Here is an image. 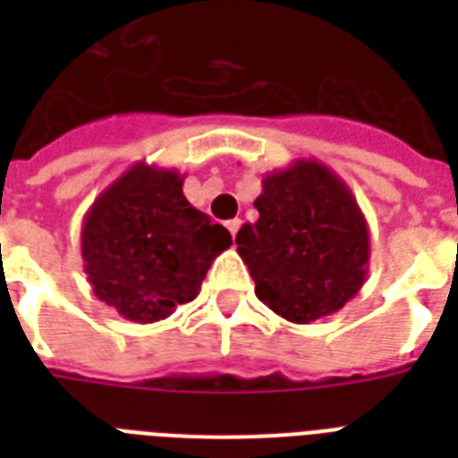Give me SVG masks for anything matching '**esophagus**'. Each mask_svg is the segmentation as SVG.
Returning <instances> with one entry per match:
<instances>
[{
	"instance_id": "34e87169",
	"label": "esophagus",
	"mask_w": 458,
	"mask_h": 458,
	"mask_svg": "<svg viewBox=\"0 0 458 458\" xmlns=\"http://www.w3.org/2000/svg\"><path fill=\"white\" fill-rule=\"evenodd\" d=\"M225 228L230 230V235L235 237V235H237V230H240V218H233V221L225 223Z\"/></svg>"
}]
</instances>
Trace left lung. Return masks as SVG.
I'll use <instances>...</instances> for the list:
<instances>
[{"mask_svg":"<svg viewBox=\"0 0 458 458\" xmlns=\"http://www.w3.org/2000/svg\"><path fill=\"white\" fill-rule=\"evenodd\" d=\"M261 187L259 221L235 237L257 297L290 323L340 311L366 283L370 257L369 223L347 182L316 158H297Z\"/></svg>","mask_w":458,"mask_h":458,"instance_id":"8db88e82","label":"left lung"}]
</instances>
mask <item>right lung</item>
I'll return each mask as SVG.
<instances>
[{"instance_id": "obj_1", "label": "right lung", "mask_w": 458, "mask_h": 458, "mask_svg": "<svg viewBox=\"0 0 458 458\" xmlns=\"http://www.w3.org/2000/svg\"><path fill=\"white\" fill-rule=\"evenodd\" d=\"M173 168L132 164L88 208L82 266L97 300L132 323L168 318L199 294L214 259L233 244L190 204Z\"/></svg>"}]
</instances>
